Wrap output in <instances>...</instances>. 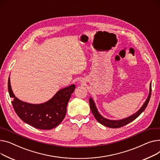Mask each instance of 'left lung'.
<instances>
[{"label":"left lung","instance_id":"1","mask_svg":"<svg viewBox=\"0 0 160 160\" xmlns=\"http://www.w3.org/2000/svg\"><path fill=\"white\" fill-rule=\"evenodd\" d=\"M151 87H152V84H150V89H149V93H148V96L145 102H144V104L143 106L139 108L138 111H137L136 113L134 114L131 115L130 116L122 119H119V120H111L107 119L104 117H102L100 114L98 110V108L96 106V104L94 102V101L93 100V99L90 97L89 99V103H90V110L92 112V114L94 116V118L96 119V120L99 122V123L105 125V127H109V128H119L123 126H125L127 124H128L130 122H132L134 121L135 119H136L142 112L145 110L148 103L149 102L150 98H151Z\"/></svg>","mask_w":160,"mask_h":160}]
</instances>
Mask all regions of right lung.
Instances as JSON below:
<instances>
[{"label":"right lung","instance_id":"right-lung-1","mask_svg":"<svg viewBox=\"0 0 160 160\" xmlns=\"http://www.w3.org/2000/svg\"><path fill=\"white\" fill-rule=\"evenodd\" d=\"M9 96L13 98V108L24 122L36 128L50 130L58 126L67 113V107L71 94L74 92L75 84L59 90L50 100L41 104H32L24 102L15 97L8 79Z\"/></svg>","mask_w":160,"mask_h":160}]
</instances>
